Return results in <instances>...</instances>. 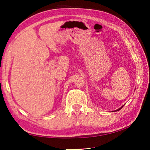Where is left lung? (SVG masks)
<instances>
[{"mask_svg":"<svg viewBox=\"0 0 150 150\" xmlns=\"http://www.w3.org/2000/svg\"><path fill=\"white\" fill-rule=\"evenodd\" d=\"M123 106H122V107H120V108H119V109H118V110H115V111H119V110H120V109H121V108H122Z\"/></svg>","mask_w":150,"mask_h":150,"instance_id":"8db88e82","label":"left lung"}]
</instances>
